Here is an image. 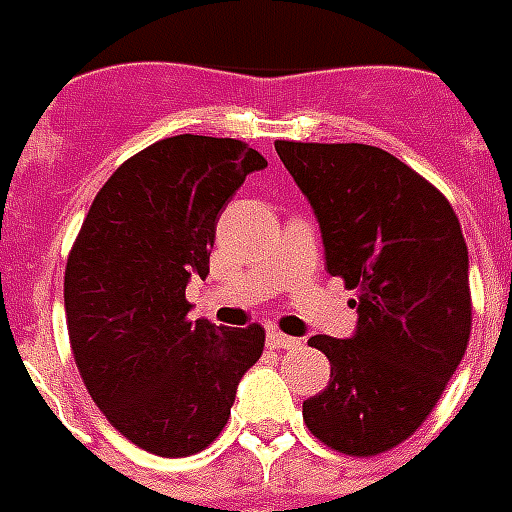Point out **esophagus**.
Masks as SVG:
<instances>
[{"mask_svg":"<svg viewBox=\"0 0 512 512\" xmlns=\"http://www.w3.org/2000/svg\"><path fill=\"white\" fill-rule=\"evenodd\" d=\"M268 345H273V348H279V350H292V348H300V340H297V337L284 335V332H279V329L273 327L268 329Z\"/></svg>","mask_w":512,"mask_h":512,"instance_id":"34e87169","label":"esophagus"}]
</instances>
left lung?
<instances>
[{"label":"left lung","instance_id":"obj_1","mask_svg":"<svg viewBox=\"0 0 512 512\" xmlns=\"http://www.w3.org/2000/svg\"><path fill=\"white\" fill-rule=\"evenodd\" d=\"M276 154L319 217L327 271L358 292L356 335L308 340L332 372L303 420L335 452H390L428 420L468 350L460 220L436 185L377 146L276 140Z\"/></svg>","mask_w":512,"mask_h":512}]
</instances>
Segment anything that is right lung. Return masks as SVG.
Returning <instances> with one entry per match:
<instances>
[{
	"mask_svg": "<svg viewBox=\"0 0 512 512\" xmlns=\"http://www.w3.org/2000/svg\"><path fill=\"white\" fill-rule=\"evenodd\" d=\"M265 164L233 138L159 140L108 177L68 252L63 297L79 374L108 422L146 452L207 449L263 356L260 324L188 319L185 284L207 279L220 212Z\"/></svg>",
	"mask_w": 512,
	"mask_h": 512,
	"instance_id": "right-lung-1",
	"label": "right lung"
}]
</instances>
